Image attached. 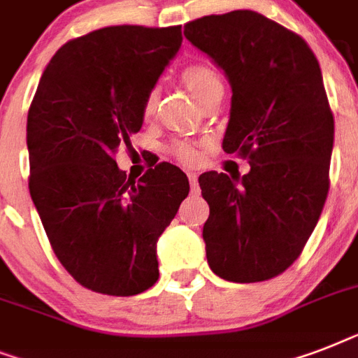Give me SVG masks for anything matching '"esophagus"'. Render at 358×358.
<instances>
[{"label":"esophagus","mask_w":358,"mask_h":358,"mask_svg":"<svg viewBox=\"0 0 358 358\" xmlns=\"http://www.w3.org/2000/svg\"><path fill=\"white\" fill-rule=\"evenodd\" d=\"M187 178H189V184H191V189L196 191V182H199V176L195 173H189L187 174Z\"/></svg>","instance_id":"1"}]
</instances>
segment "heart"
<instances>
[{"mask_svg":"<svg viewBox=\"0 0 358 358\" xmlns=\"http://www.w3.org/2000/svg\"><path fill=\"white\" fill-rule=\"evenodd\" d=\"M182 81H184V85L189 89L191 94H193L199 102H201L206 94H210L213 89L221 87V81H219L217 74L204 63L187 64V66L182 70ZM156 106L157 92L150 91L146 94L145 103H143V113H145V117H150V115L156 111ZM174 154L178 156L180 162L189 163V165H195V163H199L202 159L201 148H196V146L191 145H178L174 148Z\"/></svg>","mask_w":358,"mask_h":358,"instance_id":"b5f03b06","label":"heart"}]
</instances>
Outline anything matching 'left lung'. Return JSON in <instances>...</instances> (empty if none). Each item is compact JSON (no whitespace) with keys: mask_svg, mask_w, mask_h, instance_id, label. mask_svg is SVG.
I'll use <instances>...</instances> for the list:
<instances>
[{"mask_svg":"<svg viewBox=\"0 0 358 358\" xmlns=\"http://www.w3.org/2000/svg\"><path fill=\"white\" fill-rule=\"evenodd\" d=\"M184 35L227 76L223 150L250 165L243 176H199L210 206L208 264L230 282L277 277L297 260L327 199L334 120L317 59L301 36L255 10L204 16Z\"/></svg>","mask_w":358,"mask_h":358,"instance_id":"8db88e82","label":"left lung"}]
</instances>
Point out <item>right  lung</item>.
Segmentation results:
<instances>
[{"instance_id":"add662e5","label":"right lung","mask_w":358,"mask_h":358,"mask_svg":"<svg viewBox=\"0 0 358 358\" xmlns=\"http://www.w3.org/2000/svg\"><path fill=\"white\" fill-rule=\"evenodd\" d=\"M180 46V25L92 31L53 55L29 108L31 199L59 262L98 294L156 284L157 239L189 193L176 165L157 163L135 182L115 162Z\"/></svg>"}]
</instances>
